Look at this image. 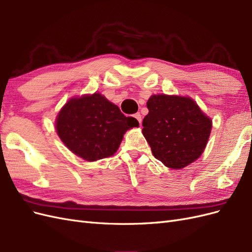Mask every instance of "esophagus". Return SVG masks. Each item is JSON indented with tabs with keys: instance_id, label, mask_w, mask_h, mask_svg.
<instances>
[{
	"instance_id": "1",
	"label": "esophagus",
	"mask_w": 252,
	"mask_h": 252,
	"mask_svg": "<svg viewBox=\"0 0 252 252\" xmlns=\"http://www.w3.org/2000/svg\"><path fill=\"white\" fill-rule=\"evenodd\" d=\"M134 118H135L136 120H138V122H139L140 125H141V124H142V116L140 114V112L135 113V114H134Z\"/></svg>"
}]
</instances>
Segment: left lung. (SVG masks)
<instances>
[{
  "label": "left lung",
  "mask_w": 252,
  "mask_h": 252,
  "mask_svg": "<svg viewBox=\"0 0 252 252\" xmlns=\"http://www.w3.org/2000/svg\"><path fill=\"white\" fill-rule=\"evenodd\" d=\"M147 108L142 132L156 158L171 169H181L201 157L212 121L192 98L154 94Z\"/></svg>",
  "instance_id": "obj_1"
}]
</instances>
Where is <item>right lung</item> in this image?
Listing matches in <instances>:
<instances>
[{
  "mask_svg": "<svg viewBox=\"0 0 252 252\" xmlns=\"http://www.w3.org/2000/svg\"><path fill=\"white\" fill-rule=\"evenodd\" d=\"M101 94L72 97L60 110L56 128L65 146L88 162L113 156L125 132L138 127Z\"/></svg>",
  "mask_w": 252,
  "mask_h": 252,
  "instance_id": "1",
  "label": "right lung"
}]
</instances>
